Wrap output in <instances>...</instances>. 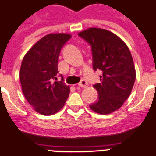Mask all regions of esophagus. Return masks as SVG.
I'll list each match as a JSON object with an SVG mask.
<instances>
[{
    "mask_svg": "<svg viewBox=\"0 0 156 156\" xmlns=\"http://www.w3.org/2000/svg\"><path fill=\"white\" fill-rule=\"evenodd\" d=\"M87 85H88V83H87V81L84 80H81L80 82L78 83V86H79V87H87Z\"/></svg>",
    "mask_w": 156,
    "mask_h": 156,
    "instance_id": "obj_1",
    "label": "esophagus"
}]
</instances>
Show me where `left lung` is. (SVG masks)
Returning a JSON list of instances; mask_svg holds the SVG:
<instances>
[{"label": "left lung", "mask_w": 156, "mask_h": 156, "mask_svg": "<svg viewBox=\"0 0 156 156\" xmlns=\"http://www.w3.org/2000/svg\"><path fill=\"white\" fill-rule=\"evenodd\" d=\"M78 34L91 46L93 69L102 72L101 82L94 85L98 99L89 106L98 114H109L123 105L135 83L131 53L119 37L105 29L93 27Z\"/></svg>", "instance_id": "8db88e82"}]
</instances>
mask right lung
Returning a JSON list of instances; mask_svg holds the SVG:
<instances>
[{"label":"right lung","instance_id":"obj_1","mask_svg":"<svg viewBox=\"0 0 156 156\" xmlns=\"http://www.w3.org/2000/svg\"><path fill=\"white\" fill-rule=\"evenodd\" d=\"M71 37L62 33L47 34L23 59L20 72L22 91L34 110L42 115L58 112L69 97V86L64 83L63 78L56 80L60 52Z\"/></svg>","mask_w":156,"mask_h":156}]
</instances>
